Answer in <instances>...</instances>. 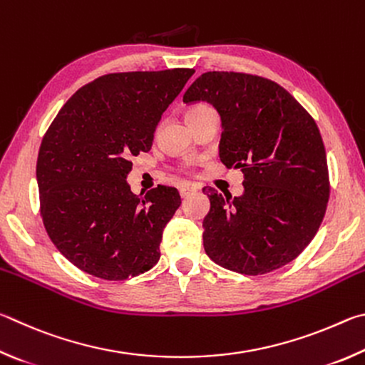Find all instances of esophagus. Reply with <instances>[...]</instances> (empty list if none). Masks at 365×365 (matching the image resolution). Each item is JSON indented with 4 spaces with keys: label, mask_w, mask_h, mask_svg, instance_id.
<instances>
[{
    "label": "esophagus",
    "mask_w": 365,
    "mask_h": 365,
    "mask_svg": "<svg viewBox=\"0 0 365 365\" xmlns=\"http://www.w3.org/2000/svg\"><path fill=\"white\" fill-rule=\"evenodd\" d=\"M192 192H195V187H192V186H182L181 189H179V195H181L182 199H186V197H189Z\"/></svg>",
    "instance_id": "obj_1"
}]
</instances>
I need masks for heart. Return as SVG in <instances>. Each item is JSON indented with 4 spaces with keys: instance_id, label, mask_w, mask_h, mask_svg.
<instances>
[{
    "instance_id": "1",
    "label": "heart",
    "mask_w": 365,
    "mask_h": 365,
    "mask_svg": "<svg viewBox=\"0 0 365 365\" xmlns=\"http://www.w3.org/2000/svg\"><path fill=\"white\" fill-rule=\"evenodd\" d=\"M205 110H210V107H207V106H194V107H190L189 110H187V113H186V118L187 117H194V115H197V113H202V112H205Z\"/></svg>"
}]
</instances>
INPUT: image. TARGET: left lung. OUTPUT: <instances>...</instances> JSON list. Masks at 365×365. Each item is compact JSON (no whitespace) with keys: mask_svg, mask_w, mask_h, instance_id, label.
I'll return each instance as SVG.
<instances>
[{"mask_svg":"<svg viewBox=\"0 0 365 365\" xmlns=\"http://www.w3.org/2000/svg\"><path fill=\"white\" fill-rule=\"evenodd\" d=\"M182 101H203L218 110L221 162L244 173L240 197L203 187L210 199L207 255L245 276L290 263L314 239L330 194L316 121L277 83L248 73H203Z\"/></svg>","mask_w":365,"mask_h":365,"instance_id":"obj_1","label":"left lung"}]
</instances>
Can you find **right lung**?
I'll list each match as a JSON object with an SVG mask.
<instances>
[{
	"label": "right lung",
	"mask_w": 365,
	"mask_h": 365,
	"mask_svg": "<svg viewBox=\"0 0 365 365\" xmlns=\"http://www.w3.org/2000/svg\"><path fill=\"white\" fill-rule=\"evenodd\" d=\"M194 72L99 76L48 128L36 162L41 218L57 250L78 269L125 280L157 264L181 197L166 186L136 195L126 176L131 158L150 150L160 118Z\"/></svg>",
	"instance_id": "1"
}]
</instances>
